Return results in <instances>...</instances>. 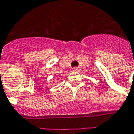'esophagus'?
Wrapping results in <instances>:
<instances>
[{
	"mask_svg": "<svg viewBox=\"0 0 134 134\" xmlns=\"http://www.w3.org/2000/svg\"><path fill=\"white\" fill-rule=\"evenodd\" d=\"M72 70L74 72H79V71H80V69H79L78 67H74L72 69Z\"/></svg>",
	"mask_w": 134,
	"mask_h": 134,
	"instance_id": "esophagus-1",
	"label": "esophagus"
}]
</instances>
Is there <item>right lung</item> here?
<instances>
[{"label":"right lung","instance_id":"1","mask_svg":"<svg viewBox=\"0 0 134 134\" xmlns=\"http://www.w3.org/2000/svg\"><path fill=\"white\" fill-rule=\"evenodd\" d=\"M53 80H54V79H53Z\"/></svg>","mask_w":134,"mask_h":134}]
</instances>
